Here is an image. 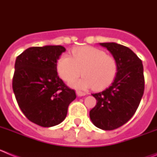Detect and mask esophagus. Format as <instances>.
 Returning <instances> with one entry per match:
<instances>
[{"mask_svg":"<svg viewBox=\"0 0 157 157\" xmlns=\"http://www.w3.org/2000/svg\"><path fill=\"white\" fill-rule=\"evenodd\" d=\"M76 94H77L78 97H82V96L86 95L85 93H82L81 92V91H77V92H76Z\"/></svg>","mask_w":157,"mask_h":157,"instance_id":"esophagus-1","label":"esophagus"}]
</instances>
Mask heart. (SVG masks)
Instances as JSON below:
<instances>
[{"instance_id":"b5f03b06","label":"heart","mask_w":157,"mask_h":157,"mask_svg":"<svg viewBox=\"0 0 157 157\" xmlns=\"http://www.w3.org/2000/svg\"><path fill=\"white\" fill-rule=\"evenodd\" d=\"M56 69L59 77L67 82L75 80L82 73L84 76L72 83V86L79 90L94 87L97 90L109 86L118 70L113 56L92 46L75 48L72 51V57L67 54L61 55L57 60Z\"/></svg>"}]
</instances>
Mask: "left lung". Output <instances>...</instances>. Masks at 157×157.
<instances>
[{"label": "left lung", "instance_id": "left-lung-1", "mask_svg": "<svg viewBox=\"0 0 157 157\" xmlns=\"http://www.w3.org/2000/svg\"><path fill=\"white\" fill-rule=\"evenodd\" d=\"M117 63L114 82L105 90L92 95L98 103L90 112L94 125L104 130L121 127L138 109L145 90L143 64L128 47L115 42L100 43Z\"/></svg>", "mask_w": 157, "mask_h": 157}]
</instances>
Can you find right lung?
<instances>
[{
  "instance_id": "obj_1",
  "label": "right lung",
  "mask_w": 157,
  "mask_h": 157,
  "mask_svg": "<svg viewBox=\"0 0 157 157\" xmlns=\"http://www.w3.org/2000/svg\"><path fill=\"white\" fill-rule=\"evenodd\" d=\"M66 48L61 45L30 47L17 56L12 89L19 108L32 123L43 127L59 124L76 98L58 76L56 63Z\"/></svg>"
}]
</instances>
